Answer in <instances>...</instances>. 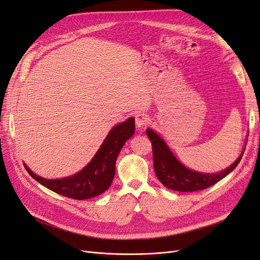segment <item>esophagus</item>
<instances>
[{"label": "esophagus", "mask_w": 260, "mask_h": 260, "mask_svg": "<svg viewBox=\"0 0 260 260\" xmlns=\"http://www.w3.org/2000/svg\"><path fill=\"white\" fill-rule=\"evenodd\" d=\"M147 122H148L147 115H145V114H139V115H137V117H136V124H137V127L139 129L145 127V125L147 124Z\"/></svg>", "instance_id": "esophagus-1"}]
</instances>
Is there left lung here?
I'll return each mask as SVG.
<instances>
[{
  "mask_svg": "<svg viewBox=\"0 0 260 260\" xmlns=\"http://www.w3.org/2000/svg\"><path fill=\"white\" fill-rule=\"evenodd\" d=\"M146 135L153 146L154 170L157 178L167 188L179 192L201 191L216 184L238 166L246 147L244 146L238 159L229 167L216 174H207L185 167L171 152L165 140L153 129H146Z\"/></svg>",
  "mask_w": 260,
  "mask_h": 260,
  "instance_id": "8db88e82",
  "label": "left lung"
}]
</instances>
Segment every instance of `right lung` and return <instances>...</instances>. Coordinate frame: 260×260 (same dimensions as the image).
Masks as SVG:
<instances>
[{
  "label": "right lung",
  "instance_id": "add662e5",
  "mask_svg": "<svg viewBox=\"0 0 260 260\" xmlns=\"http://www.w3.org/2000/svg\"><path fill=\"white\" fill-rule=\"evenodd\" d=\"M136 130L135 118L116 124L108 132L99 151L77 174L60 179H45L36 175L23 164L29 175L49 190L74 200H88L104 193L111 186L116 171V159L124 143Z\"/></svg>",
  "mask_w": 260,
  "mask_h": 260
}]
</instances>
